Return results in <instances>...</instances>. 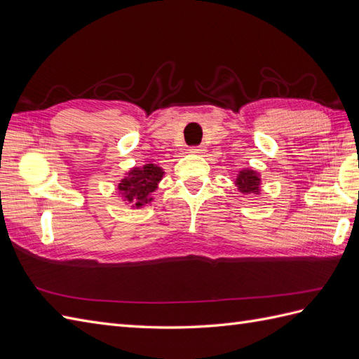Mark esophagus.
Listing matches in <instances>:
<instances>
[{
  "instance_id": "34e87169",
  "label": "esophagus",
  "mask_w": 359,
  "mask_h": 359,
  "mask_svg": "<svg viewBox=\"0 0 359 359\" xmlns=\"http://www.w3.org/2000/svg\"><path fill=\"white\" fill-rule=\"evenodd\" d=\"M189 153H196V154L203 153V145H192V147H189Z\"/></svg>"
}]
</instances>
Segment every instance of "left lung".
<instances>
[{
  "label": "left lung",
  "instance_id": "1",
  "mask_svg": "<svg viewBox=\"0 0 359 359\" xmlns=\"http://www.w3.org/2000/svg\"><path fill=\"white\" fill-rule=\"evenodd\" d=\"M236 185L241 192L245 194H258L259 191V177L258 174L253 172L252 170L240 171V176L236 179Z\"/></svg>",
  "mask_w": 359,
  "mask_h": 359
}]
</instances>
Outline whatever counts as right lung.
Returning a JSON list of instances; mask_svg holds the SVG:
<instances>
[{
	"label": "right lung",
	"instance_id": "obj_1",
	"mask_svg": "<svg viewBox=\"0 0 359 359\" xmlns=\"http://www.w3.org/2000/svg\"><path fill=\"white\" fill-rule=\"evenodd\" d=\"M163 171L158 165L147 163L142 168H135L128 176L121 180L118 185V191L121 192L124 201L135 206H141L149 201V196L158 187V182L162 179Z\"/></svg>",
	"mask_w": 359,
	"mask_h": 359
}]
</instances>
